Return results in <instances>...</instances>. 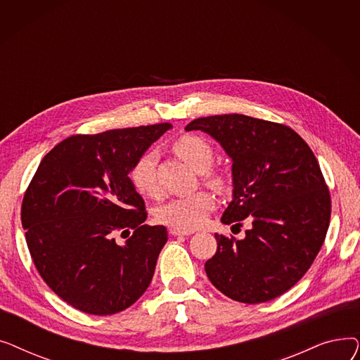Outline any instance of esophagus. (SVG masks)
Segmentation results:
<instances>
[{"label": "esophagus", "mask_w": 360, "mask_h": 360, "mask_svg": "<svg viewBox=\"0 0 360 360\" xmlns=\"http://www.w3.org/2000/svg\"><path fill=\"white\" fill-rule=\"evenodd\" d=\"M169 233L172 235V236H188V235H191L193 232H191V231H181V229L172 228V229L169 231Z\"/></svg>", "instance_id": "esophagus-1"}]
</instances>
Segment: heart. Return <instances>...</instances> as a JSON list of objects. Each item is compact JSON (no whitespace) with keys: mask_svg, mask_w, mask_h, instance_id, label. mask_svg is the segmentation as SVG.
<instances>
[{"mask_svg":"<svg viewBox=\"0 0 360 360\" xmlns=\"http://www.w3.org/2000/svg\"><path fill=\"white\" fill-rule=\"evenodd\" d=\"M174 150L182 160L197 172H201L207 181L214 185L220 184V178L209 170L214 160V151L209 143L195 136H184L175 141ZM129 181L140 194L147 197L158 195L155 151H146L134 162L129 170ZM213 207L214 197L207 191H198L162 204L156 212V217L163 224L191 231L200 228Z\"/></svg>","mask_w":360,"mask_h":360,"instance_id":"1","label":"heart"}]
</instances>
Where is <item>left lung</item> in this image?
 <instances>
[{"mask_svg":"<svg viewBox=\"0 0 360 360\" xmlns=\"http://www.w3.org/2000/svg\"><path fill=\"white\" fill-rule=\"evenodd\" d=\"M185 129L209 134L232 160V201L221 223L252 220L242 239L214 235L207 277L242 304L288 292L309 270L330 224V193L312 150L292 128L240 113L197 118Z\"/></svg>","mask_w":360,"mask_h":360,"instance_id":"8db88e82","label":"left lung"}]
</instances>
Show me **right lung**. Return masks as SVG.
Returning <instances> with one entry per match:
<instances>
[{
	"label": "right lung",
	"instance_id": "1",
	"mask_svg": "<svg viewBox=\"0 0 360 360\" xmlns=\"http://www.w3.org/2000/svg\"><path fill=\"white\" fill-rule=\"evenodd\" d=\"M170 127L72 136L37 166L22 204L26 242L46 285L72 308L112 315L148 288L167 231L143 224L144 201L128 175Z\"/></svg>",
	"mask_w": 360,
	"mask_h": 360
}]
</instances>
